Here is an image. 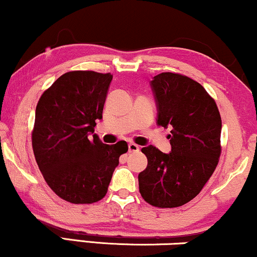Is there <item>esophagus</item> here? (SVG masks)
<instances>
[{"instance_id":"1","label":"esophagus","mask_w":257,"mask_h":257,"mask_svg":"<svg viewBox=\"0 0 257 257\" xmlns=\"http://www.w3.org/2000/svg\"><path fill=\"white\" fill-rule=\"evenodd\" d=\"M139 151V147L135 143H130L128 144V153H138Z\"/></svg>"}]
</instances>
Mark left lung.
<instances>
[{"instance_id":"left-lung-1","label":"left lung","mask_w":257,"mask_h":257,"mask_svg":"<svg viewBox=\"0 0 257 257\" xmlns=\"http://www.w3.org/2000/svg\"><path fill=\"white\" fill-rule=\"evenodd\" d=\"M157 123L172 127V153L142 149L148 166L138 175L139 193L160 208L179 207L194 199L210 180L221 153V118L216 101L200 83L177 72L151 81Z\"/></svg>"}]
</instances>
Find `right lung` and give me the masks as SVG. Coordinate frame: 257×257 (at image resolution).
Masks as SVG:
<instances>
[{
	"label": "right lung",
	"mask_w": 257,
	"mask_h": 257,
	"mask_svg": "<svg viewBox=\"0 0 257 257\" xmlns=\"http://www.w3.org/2000/svg\"><path fill=\"white\" fill-rule=\"evenodd\" d=\"M113 75L89 70L69 71L57 78L38 101L32 147L50 188L71 204H93L107 191L125 141L103 144L89 139L102 118Z\"/></svg>",
	"instance_id": "obj_1"
}]
</instances>
